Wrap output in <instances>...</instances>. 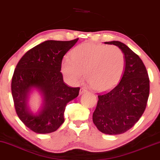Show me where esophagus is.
<instances>
[{"instance_id":"esophagus-1","label":"esophagus","mask_w":160,"mask_h":160,"mask_svg":"<svg viewBox=\"0 0 160 160\" xmlns=\"http://www.w3.org/2000/svg\"><path fill=\"white\" fill-rule=\"evenodd\" d=\"M86 92H87V89H85L84 88H82V89H81L80 91H79V94H80V95H82V94L85 93Z\"/></svg>"}]
</instances>
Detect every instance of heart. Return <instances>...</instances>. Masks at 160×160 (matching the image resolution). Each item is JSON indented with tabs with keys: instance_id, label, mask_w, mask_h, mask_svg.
<instances>
[{
	"instance_id": "b5f03b06",
	"label": "heart",
	"mask_w": 160,
	"mask_h": 160,
	"mask_svg": "<svg viewBox=\"0 0 160 160\" xmlns=\"http://www.w3.org/2000/svg\"><path fill=\"white\" fill-rule=\"evenodd\" d=\"M125 58L116 46L92 42L80 44L73 49L71 58H64L61 72L71 84H77L83 76L98 92H107L118 84L123 74Z\"/></svg>"
}]
</instances>
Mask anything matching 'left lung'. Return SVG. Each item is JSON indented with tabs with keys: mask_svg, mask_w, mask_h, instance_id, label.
Listing matches in <instances>:
<instances>
[{
	"mask_svg": "<svg viewBox=\"0 0 160 160\" xmlns=\"http://www.w3.org/2000/svg\"><path fill=\"white\" fill-rule=\"evenodd\" d=\"M105 44L118 47L124 55L125 69L118 84L98 96L92 120L97 129L109 135L123 133L131 128L144 112L149 94V79L138 55L119 41Z\"/></svg>",
	"mask_w": 160,
	"mask_h": 160,
	"instance_id": "left-lung-1",
	"label": "left lung"
}]
</instances>
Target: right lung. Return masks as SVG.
I'll return each mask as SVG.
<instances>
[{
	"label": "right lung",
	"mask_w": 160,
	"mask_h": 160,
	"mask_svg": "<svg viewBox=\"0 0 160 160\" xmlns=\"http://www.w3.org/2000/svg\"><path fill=\"white\" fill-rule=\"evenodd\" d=\"M78 40H46L24 54L11 81L16 112L25 126L38 133L54 132L63 123L67 103L76 98L80 88L65 84L62 60ZM38 92L42 103L38 112L29 106L31 94Z\"/></svg>",
	"instance_id": "add662e5"
}]
</instances>
